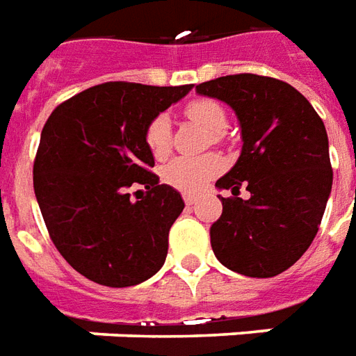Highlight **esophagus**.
Listing matches in <instances>:
<instances>
[{
	"label": "esophagus",
	"mask_w": 356,
	"mask_h": 356,
	"mask_svg": "<svg viewBox=\"0 0 356 356\" xmlns=\"http://www.w3.org/2000/svg\"><path fill=\"white\" fill-rule=\"evenodd\" d=\"M197 201H199L197 195H191V193H184V203H186V205H195Z\"/></svg>",
	"instance_id": "34e87169"
}]
</instances>
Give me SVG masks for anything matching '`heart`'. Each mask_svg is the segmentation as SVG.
I'll return each instance as SVG.
<instances>
[{"label": "heart", "instance_id": "1", "mask_svg": "<svg viewBox=\"0 0 356 356\" xmlns=\"http://www.w3.org/2000/svg\"><path fill=\"white\" fill-rule=\"evenodd\" d=\"M186 115L197 122L214 142L226 132V111L214 99H195L186 105ZM145 145L155 159H165L170 153V120L166 115H157L145 128ZM224 161L216 153L203 157H176L163 168V180L184 193H197L222 172Z\"/></svg>", "mask_w": 356, "mask_h": 356}]
</instances>
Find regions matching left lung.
I'll return each instance as SVG.
<instances>
[{
  "mask_svg": "<svg viewBox=\"0 0 356 356\" xmlns=\"http://www.w3.org/2000/svg\"><path fill=\"white\" fill-rule=\"evenodd\" d=\"M228 103L241 126V155L216 182L222 214L211 226L216 259L249 278H272L309 249L332 191L327 134L303 93L276 78L230 74L195 86ZM245 185L252 193L238 198Z\"/></svg>",
  "mask_w": 356,
  "mask_h": 356,
  "instance_id": "1",
  "label": "left lung"
}]
</instances>
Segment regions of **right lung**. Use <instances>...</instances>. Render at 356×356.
I'll list each match as a JSON object with an SVG mask.
<instances>
[{
  "label": "right lung",
  "instance_id": "add662e5",
  "mask_svg": "<svg viewBox=\"0 0 356 356\" xmlns=\"http://www.w3.org/2000/svg\"><path fill=\"white\" fill-rule=\"evenodd\" d=\"M191 88L105 82L45 122L34 161L38 205L63 259L95 284L136 286L165 264L184 201L151 172L145 128ZM138 183L148 191L132 200L127 190Z\"/></svg>",
  "mask_w": 356,
  "mask_h": 356
}]
</instances>
